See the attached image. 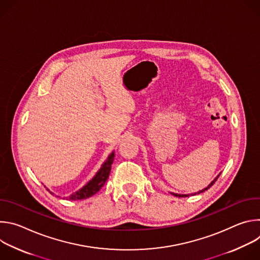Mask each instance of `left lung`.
Instances as JSON below:
<instances>
[{"label": "left lung", "mask_w": 260, "mask_h": 260, "mask_svg": "<svg viewBox=\"0 0 260 260\" xmlns=\"http://www.w3.org/2000/svg\"><path fill=\"white\" fill-rule=\"evenodd\" d=\"M220 174H221V173H219V175H217V177H216V178H215V179H214V180H213V181H212V182H211V183L208 185V186H207L206 188H204V189H202V190H200V191H198V192H196V193H190V194H180V193H174V192H171V193H172L173 196H175V197H178V198H186V197H190V196H196L197 193H201V192H204V191L208 190V189H209V188L212 186V185H213V184L216 182V180L218 179V177L220 176Z\"/></svg>", "instance_id": "obj_1"}]
</instances>
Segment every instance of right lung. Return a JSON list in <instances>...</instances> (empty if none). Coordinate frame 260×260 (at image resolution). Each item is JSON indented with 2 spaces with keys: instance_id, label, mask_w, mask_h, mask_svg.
<instances>
[{
  "instance_id": "obj_1",
  "label": "right lung",
  "mask_w": 260,
  "mask_h": 260,
  "mask_svg": "<svg viewBox=\"0 0 260 260\" xmlns=\"http://www.w3.org/2000/svg\"><path fill=\"white\" fill-rule=\"evenodd\" d=\"M114 157H115V152L112 151V153H111L108 156L106 161L102 165L101 169L96 172V174L93 176V178L91 180H89L84 185V186L81 187L79 190L73 192L70 197H67V198H63V199L69 200V201H80V200L88 199V198L92 197L93 194H95L104 186L105 182L108 180L109 174L111 172V167H112V164H113V160H114ZM47 190L51 194H54L49 189H47Z\"/></svg>"
}]
</instances>
